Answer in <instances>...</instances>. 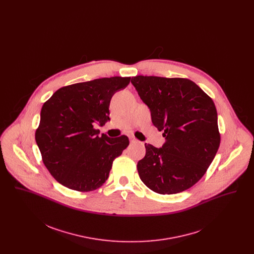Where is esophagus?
Returning <instances> with one entry per match:
<instances>
[{
  "mask_svg": "<svg viewBox=\"0 0 254 254\" xmlns=\"http://www.w3.org/2000/svg\"><path fill=\"white\" fill-rule=\"evenodd\" d=\"M129 141H130V143H131V144H136V143H139V141H138L136 138H134L133 136H129Z\"/></svg>",
  "mask_w": 254,
  "mask_h": 254,
  "instance_id": "esophagus-1",
  "label": "esophagus"
}]
</instances>
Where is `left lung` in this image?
<instances>
[{
    "mask_svg": "<svg viewBox=\"0 0 254 254\" xmlns=\"http://www.w3.org/2000/svg\"><path fill=\"white\" fill-rule=\"evenodd\" d=\"M131 83L167 140L161 148L145 144L140 179L159 194L189 190L205 175L221 142L212 99L187 78L138 75Z\"/></svg>",
    "mask_w": 254,
    "mask_h": 254,
    "instance_id": "8db88e82",
    "label": "left lung"
}]
</instances>
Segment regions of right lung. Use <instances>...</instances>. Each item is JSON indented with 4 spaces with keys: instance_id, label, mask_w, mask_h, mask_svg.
Instances as JSON below:
<instances>
[{
    "instance_id": "1",
    "label": "right lung",
    "mask_w": 254,
    "mask_h": 254,
    "mask_svg": "<svg viewBox=\"0 0 254 254\" xmlns=\"http://www.w3.org/2000/svg\"><path fill=\"white\" fill-rule=\"evenodd\" d=\"M130 77L114 76L65 85L44 103L35 140L52 177L77 191H92L104 185L115 158L129 144L122 135L99 136L94 126L109 119L113 94Z\"/></svg>"
}]
</instances>
